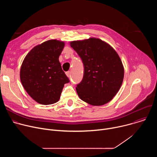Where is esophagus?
<instances>
[{"instance_id": "1", "label": "esophagus", "mask_w": 157, "mask_h": 157, "mask_svg": "<svg viewBox=\"0 0 157 157\" xmlns=\"http://www.w3.org/2000/svg\"><path fill=\"white\" fill-rule=\"evenodd\" d=\"M66 76H68V78H70V77L71 76V75H70V71H67V72L66 73Z\"/></svg>"}]
</instances>
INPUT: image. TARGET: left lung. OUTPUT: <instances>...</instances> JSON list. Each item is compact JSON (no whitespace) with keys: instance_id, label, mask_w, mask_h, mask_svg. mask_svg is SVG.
I'll return each instance as SVG.
<instances>
[{"instance_id":"obj_1","label":"left lung","mask_w":157,"mask_h":157,"mask_svg":"<svg viewBox=\"0 0 157 157\" xmlns=\"http://www.w3.org/2000/svg\"><path fill=\"white\" fill-rule=\"evenodd\" d=\"M81 58L84 76L77 84L79 98L92 105H102L118 93L124 76L120 57L110 44L99 38H89L70 42Z\"/></svg>"}]
</instances>
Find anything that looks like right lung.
<instances>
[{
  "label": "right lung",
  "instance_id": "add662e5",
  "mask_svg": "<svg viewBox=\"0 0 157 157\" xmlns=\"http://www.w3.org/2000/svg\"><path fill=\"white\" fill-rule=\"evenodd\" d=\"M64 47V43L57 40L44 41L32 48L21 64V82L29 96L39 104L58 102L64 84L70 82L59 61Z\"/></svg>",
  "mask_w": 157,
  "mask_h": 157
}]
</instances>
